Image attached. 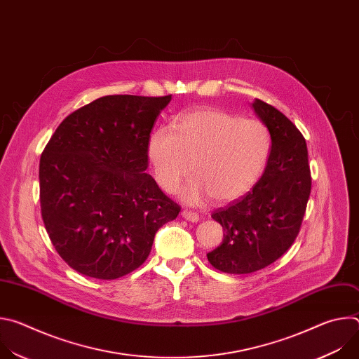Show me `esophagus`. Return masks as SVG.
I'll return each instance as SVG.
<instances>
[{
    "mask_svg": "<svg viewBox=\"0 0 359 359\" xmlns=\"http://www.w3.org/2000/svg\"><path fill=\"white\" fill-rule=\"evenodd\" d=\"M182 217L186 219L187 222H191V223H197L200 220L198 215L194 213V212H190V210H183L182 212Z\"/></svg>",
    "mask_w": 359,
    "mask_h": 359,
    "instance_id": "1",
    "label": "esophagus"
}]
</instances>
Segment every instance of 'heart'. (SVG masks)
<instances>
[{
    "instance_id": "b5f03b06",
    "label": "heart",
    "mask_w": 359,
    "mask_h": 359,
    "mask_svg": "<svg viewBox=\"0 0 359 359\" xmlns=\"http://www.w3.org/2000/svg\"><path fill=\"white\" fill-rule=\"evenodd\" d=\"M271 151L269 128L254 119L217 109L180 114L173 129L162 126L149 136L147 158L161 187L173 193L191 172L180 191L198 204L210 196L231 201L247 194L263 175Z\"/></svg>"
}]
</instances>
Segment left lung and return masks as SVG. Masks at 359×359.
<instances>
[{"label": "left lung", "instance_id": "8db88e82", "mask_svg": "<svg viewBox=\"0 0 359 359\" xmlns=\"http://www.w3.org/2000/svg\"><path fill=\"white\" fill-rule=\"evenodd\" d=\"M251 108L270 130L271 151L252 190L212 215L224 238L208 259L229 274L254 273L278 260L298 236L311 191L309 150L301 132L260 99Z\"/></svg>", "mask_w": 359, "mask_h": 359}]
</instances>
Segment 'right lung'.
<instances>
[{
    "label": "right lung",
    "instance_id": "obj_1",
    "mask_svg": "<svg viewBox=\"0 0 359 359\" xmlns=\"http://www.w3.org/2000/svg\"><path fill=\"white\" fill-rule=\"evenodd\" d=\"M168 96L109 95L67 116L39 161L41 213L75 271L115 280L144 263L180 208L146 173L147 140Z\"/></svg>",
    "mask_w": 359,
    "mask_h": 359
}]
</instances>
